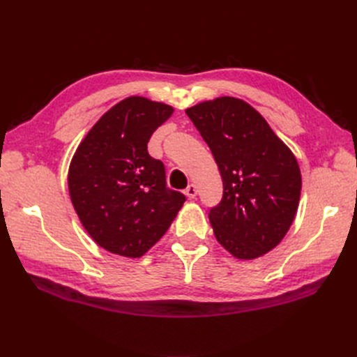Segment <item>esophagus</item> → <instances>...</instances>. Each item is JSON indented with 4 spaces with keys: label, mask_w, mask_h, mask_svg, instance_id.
<instances>
[{
    "label": "esophagus",
    "mask_w": 357,
    "mask_h": 357,
    "mask_svg": "<svg viewBox=\"0 0 357 357\" xmlns=\"http://www.w3.org/2000/svg\"><path fill=\"white\" fill-rule=\"evenodd\" d=\"M185 193H186V197H188L189 199H193V198L197 197V193H198V190H197V186H195V185H189V186L186 188Z\"/></svg>",
    "instance_id": "34e87169"
}]
</instances>
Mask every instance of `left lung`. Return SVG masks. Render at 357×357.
<instances>
[{"instance_id": "obj_1", "label": "left lung", "mask_w": 357, "mask_h": 357, "mask_svg": "<svg viewBox=\"0 0 357 357\" xmlns=\"http://www.w3.org/2000/svg\"><path fill=\"white\" fill-rule=\"evenodd\" d=\"M208 144L223 181V197L208 213L218 240L238 259L273 250L295 219L301 171L291 150L264 116L234 96L186 110Z\"/></svg>"}]
</instances>
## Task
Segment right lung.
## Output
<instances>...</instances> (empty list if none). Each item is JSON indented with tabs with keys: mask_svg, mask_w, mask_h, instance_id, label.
<instances>
[{
	"mask_svg": "<svg viewBox=\"0 0 357 357\" xmlns=\"http://www.w3.org/2000/svg\"><path fill=\"white\" fill-rule=\"evenodd\" d=\"M171 105L129 96L104 113L71 159L68 190L92 240L107 252L142 257L168 231L186 197L167 188L165 168L147 152Z\"/></svg>",
	"mask_w": 357,
	"mask_h": 357,
	"instance_id": "1",
	"label": "right lung"
}]
</instances>
